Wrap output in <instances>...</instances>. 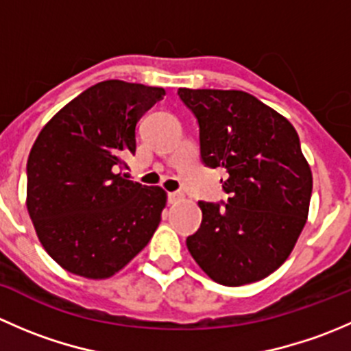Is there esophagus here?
I'll use <instances>...</instances> for the list:
<instances>
[{"mask_svg": "<svg viewBox=\"0 0 351 351\" xmlns=\"http://www.w3.org/2000/svg\"><path fill=\"white\" fill-rule=\"evenodd\" d=\"M168 200H169V204H178V202L185 200V195L180 192H171V193H168Z\"/></svg>", "mask_w": 351, "mask_h": 351, "instance_id": "34e87169", "label": "esophagus"}]
</instances>
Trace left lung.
I'll return each instance as SVG.
<instances>
[{
  "mask_svg": "<svg viewBox=\"0 0 351 351\" xmlns=\"http://www.w3.org/2000/svg\"><path fill=\"white\" fill-rule=\"evenodd\" d=\"M200 125L202 161L224 168V207L198 202L190 254L214 282L239 287L274 274L309 215L313 173L292 123L239 90L180 88Z\"/></svg>",
  "mask_w": 351,
  "mask_h": 351,
  "instance_id": "left-lung-1",
  "label": "left lung"
}]
</instances>
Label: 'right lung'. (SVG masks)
Returning <instances> with one entry per match:
<instances>
[{
  "label": "right lung",
  "mask_w": 351,
  "mask_h": 351,
  "mask_svg": "<svg viewBox=\"0 0 351 351\" xmlns=\"http://www.w3.org/2000/svg\"><path fill=\"white\" fill-rule=\"evenodd\" d=\"M162 88L108 80L64 105L40 130L27 162V210L49 256L69 274L105 280L153 238L161 186L119 171L136 153V123Z\"/></svg>",
  "instance_id": "obj_1"
}]
</instances>
